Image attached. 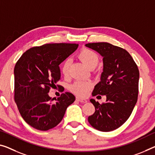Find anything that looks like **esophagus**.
<instances>
[{"label":"esophagus","instance_id":"esophagus-1","mask_svg":"<svg viewBox=\"0 0 155 155\" xmlns=\"http://www.w3.org/2000/svg\"><path fill=\"white\" fill-rule=\"evenodd\" d=\"M76 101H78V102H82V103H86V102H87V101L85 99H82V98H80V97H76Z\"/></svg>","mask_w":155,"mask_h":155}]
</instances>
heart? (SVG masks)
<instances>
[{
  "label": "heart",
  "instance_id": "heart-1",
  "mask_svg": "<svg viewBox=\"0 0 155 155\" xmlns=\"http://www.w3.org/2000/svg\"><path fill=\"white\" fill-rule=\"evenodd\" d=\"M78 56L89 68H95L99 62V57L97 54L96 52L87 48H83L78 53ZM71 64V60L70 58H66L61 64V71L64 76H67L69 73ZM92 85L93 84L91 81L79 80L75 81L73 84H71L70 90L78 96L84 97L91 89Z\"/></svg>",
  "mask_w": 155,
  "mask_h": 155
}]
</instances>
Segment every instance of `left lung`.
Here are the masks:
<instances>
[{"label":"left lung","instance_id":"1","mask_svg":"<svg viewBox=\"0 0 155 155\" xmlns=\"http://www.w3.org/2000/svg\"><path fill=\"white\" fill-rule=\"evenodd\" d=\"M86 46L103 57L101 80L95 86L93 96L105 95L107 97L106 102L102 104L90 100L96 111L89 116L88 121L95 129L110 132L129 118L137 103L139 68L130 54L122 48L107 42L89 43Z\"/></svg>","mask_w":155,"mask_h":155}]
</instances>
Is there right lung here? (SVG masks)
Wrapping results in <instances>:
<instances>
[{
    "label": "right lung",
    "mask_w": 155,
    "mask_h": 155,
    "mask_svg": "<svg viewBox=\"0 0 155 155\" xmlns=\"http://www.w3.org/2000/svg\"><path fill=\"white\" fill-rule=\"evenodd\" d=\"M76 44H48L26 51L14 67V101L21 116L31 127L47 131L56 127L66 109L75 101L63 93L53 103L48 96L61 79L59 65L78 48Z\"/></svg>",
    "instance_id": "1"
}]
</instances>
